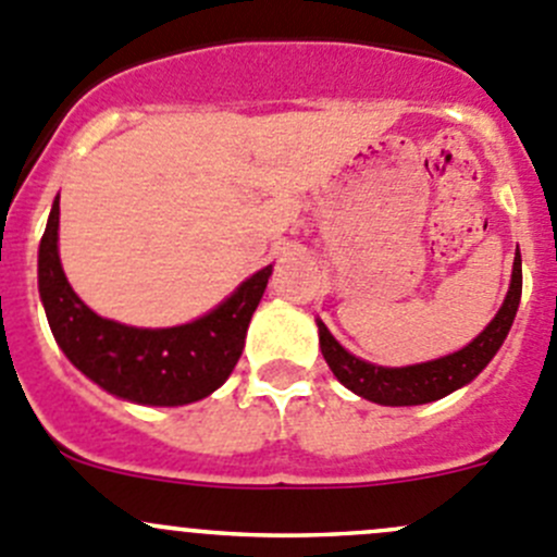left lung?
Masks as SVG:
<instances>
[{"label": "left lung", "instance_id": "8db88e82", "mask_svg": "<svg viewBox=\"0 0 557 557\" xmlns=\"http://www.w3.org/2000/svg\"><path fill=\"white\" fill-rule=\"evenodd\" d=\"M522 296V258L520 250L515 252V269H511V285L504 305L495 312L493 321L487 323L482 334L473 343L457 354L441 356L435 361L410 367H377L370 361L356 359L354 354L343 348L337 339L329 334V329L318 321V337H321V354L326 359L329 370L334 372L343 386L359 397L370 399L377 405H424L433 399L446 397L455 388L471 383L484 367L490 364L498 348L504 345L511 323H515L517 307Z\"/></svg>", "mask_w": 557, "mask_h": 557}]
</instances>
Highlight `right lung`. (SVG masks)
I'll return each mask as SVG.
<instances>
[{
  "label": "right lung",
  "instance_id": "1",
  "mask_svg": "<svg viewBox=\"0 0 557 557\" xmlns=\"http://www.w3.org/2000/svg\"><path fill=\"white\" fill-rule=\"evenodd\" d=\"M59 198L37 252V285L59 348L108 394L138 405H187L209 397L234 372L272 267L247 277L209 315L185 326L135 329L91 312L59 261Z\"/></svg>",
  "mask_w": 557,
  "mask_h": 557
}]
</instances>
